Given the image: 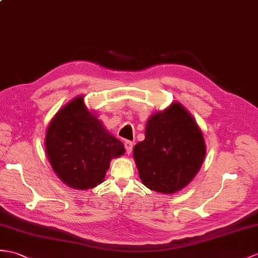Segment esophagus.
Returning a JSON list of instances; mask_svg holds the SVG:
<instances>
[{
    "label": "esophagus",
    "mask_w": 258,
    "mask_h": 258,
    "mask_svg": "<svg viewBox=\"0 0 258 258\" xmlns=\"http://www.w3.org/2000/svg\"><path fill=\"white\" fill-rule=\"evenodd\" d=\"M124 147L126 149V153L131 154L132 153V149H133V142L132 141H125L124 142Z\"/></svg>",
    "instance_id": "esophagus-1"
}]
</instances>
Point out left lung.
Returning a JSON list of instances; mask_svg holds the SVG:
<instances>
[{"label": "left lung", "instance_id": "left-lung-1", "mask_svg": "<svg viewBox=\"0 0 258 258\" xmlns=\"http://www.w3.org/2000/svg\"><path fill=\"white\" fill-rule=\"evenodd\" d=\"M206 156L205 140L187 110L172 103L146 124L145 140L134 147L142 182L163 194L177 192L199 171Z\"/></svg>", "mask_w": 258, "mask_h": 258}]
</instances>
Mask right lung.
Returning a JSON list of instances; mask_svg holds the SVG:
<instances>
[{
	"instance_id": "right-lung-1",
	"label": "right lung",
	"mask_w": 258,
	"mask_h": 258,
	"mask_svg": "<svg viewBox=\"0 0 258 258\" xmlns=\"http://www.w3.org/2000/svg\"><path fill=\"white\" fill-rule=\"evenodd\" d=\"M45 145L58 177L69 187L82 190L103 181L111 159L125 152L123 143L88 112L83 97L71 101L52 118Z\"/></svg>"
}]
</instances>
